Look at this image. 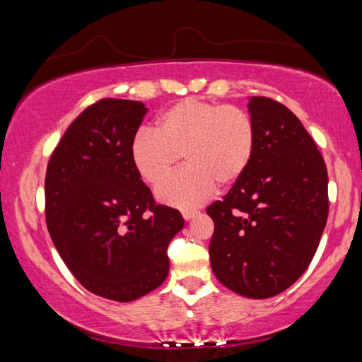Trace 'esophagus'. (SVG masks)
Wrapping results in <instances>:
<instances>
[{"label": "esophagus", "mask_w": 362, "mask_h": 362, "mask_svg": "<svg viewBox=\"0 0 362 362\" xmlns=\"http://www.w3.org/2000/svg\"><path fill=\"white\" fill-rule=\"evenodd\" d=\"M198 211H192V209H185V211H182V216H183V218L185 220H192L193 217H196L198 216Z\"/></svg>", "instance_id": "obj_1"}]
</instances>
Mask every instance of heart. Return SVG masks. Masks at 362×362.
Segmentation results:
<instances>
[{
	"label": "heart",
	"mask_w": 362,
	"mask_h": 362,
	"mask_svg": "<svg viewBox=\"0 0 362 362\" xmlns=\"http://www.w3.org/2000/svg\"><path fill=\"white\" fill-rule=\"evenodd\" d=\"M255 148V127L250 116L235 105L183 99L158 116L156 131L142 129L131 144L137 174L158 185L179 166L187 168L158 188L161 203L196 207L246 173Z\"/></svg>",
	"instance_id": "1"
}]
</instances>
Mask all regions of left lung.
<instances>
[{
    "label": "left lung",
    "mask_w": 362,
    "mask_h": 362,
    "mask_svg": "<svg viewBox=\"0 0 362 362\" xmlns=\"http://www.w3.org/2000/svg\"><path fill=\"white\" fill-rule=\"evenodd\" d=\"M255 148L246 173L206 212L214 220L211 267L230 291L274 297L302 276L327 222V169L289 108L250 97Z\"/></svg>",
    "instance_id": "obj_1"
}]
</instances>
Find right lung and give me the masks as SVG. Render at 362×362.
I'll use <instances>...</instances> for the list:
<instances>
[{
	"instance_id": "add662e5",
	"label": "right lung",
	"mask_w": 362,
	"mask_h": 362,
	"mask_svg": "<svg viewBox=\"0 0 362 362\" xmlns=\"http://www.w3.org/2000/svg\"><path fill=\"white\" fill-rule=\"evenodd\" d=\"M146 112L136 100L95 102L69 126L46 170V223L60 257L86 289L115 302L164 283L168 246L185 223L155 203L132 164Z\"/></svg>"
}]
</instances>
